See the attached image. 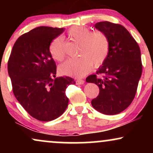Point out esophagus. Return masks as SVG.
I'll use <instances>...</instances> for the list:
<instances>
[{"label": "esophagus", "instance_id": "1", "mask_svg": "<svg viewBox=\"0 0 153 153\" xmlns=\"http://www.w3.org/2000/svg\"><path fill=\"white\" fill-rule=\"evenodd\" d=\"M84 81L83 80H80V79H78V80H76V84L77 85H82V84H84Z\"/></svg>", "mask_w": 153, "mask_h": 153}]
</instances>
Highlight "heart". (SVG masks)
<instances>
[{"instance_id":"heart-1","label":"heart","mask_w":153,"mask_h":153,"mask_svg":"<svg viewBox=\"0 0 153 153\" xmlns=\"http://www.w3.org/2000/svg\"><path fill=\"white\" fill-rule=\"evenodd\" d=\"M70 38L79 43L78 57L70 59L59 66L62 74L82 78L94 68L104 63L110 50V42L105 33L100 31L91 32L85 26H76L68 31ZM50 52L52 57L61 62L65 57V47L62 37L55 38L51 43Z\"/></svg>"}]
</instances>
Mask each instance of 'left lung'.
<instances>
[{
  "instance_id": "obj_1",
  "label": "left lung",
  "mask_w": 153,
  "mask_h": 153,
  "mask_svg": "<svg viewBox=\"0 0 153 153\" xmlns=\"http://www.w3.org/2000/svg\"><path fill=\"white\" fill-rule=\"evenodd\" d=\"M95 27L105 33L110 42L108 57L96 75L86 78L99 88V96L91 101L96 110L114 115L125 110L134 99L143 71L137 42L124 26L109 22L96 23ZM103 75V78L97 75Z\"/></svg>"
}]
</instances>
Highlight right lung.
Returning a JSON list of instances; mask_svg holds the SVG:
<instances>
[{"label": "right lung", "mask_w": 153, "mask_h": 153, "mask_svg": "<svg viewBox=\"0 0 153 153\" xmlns=\"http://www.w3.org/2000/svg\"><path fill=\"white\" fill-rule=\"evenodd\" d=\"M63 28L39 26L19 36L8 61L15 97L29 115L42 122L54 120L68 105L65 90L75 84L70 77L56 78L57 66L50 44Z\"/></svg>", "instance_id": "1"}]
</instances>
